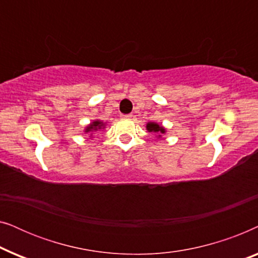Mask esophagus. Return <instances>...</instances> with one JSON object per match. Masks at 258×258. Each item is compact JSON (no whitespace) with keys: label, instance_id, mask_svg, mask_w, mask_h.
<instances>
[{"label":"esophagus","instance_id":"esophagus-1","mask_svg":"<svg viewBox=\"0 0 258 258\" xmlns=\"http://www.w3.org/2000/svg\"><path fill=\"white\" fill-rule=\"evenodd\" d=\"M132 117H133L132 114H129V115H122V118H125V119H130Z\"/></svg>","mask_w":258,"mask_h":258}]
</instances>
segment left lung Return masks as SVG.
Instances as JSON below:
<instances>
[{
	"label": "left lung",
	"instance_id": "8db88e82",
	"mask_svg": "<svg viewBox=\"0 0 258 258\" xmlns=\"http://www.w3.org/2000/svg\"><path fill=\"white\" fill-rule=\"evenodd\" d=\"M147 130L149 133H155V134H158V137H161V134H165V129L163 126L157 124V123L155 122H149L147 124Z\"/></svg>",
	"mask_w": 258,
	"mask_h": 258
}]
</instances>
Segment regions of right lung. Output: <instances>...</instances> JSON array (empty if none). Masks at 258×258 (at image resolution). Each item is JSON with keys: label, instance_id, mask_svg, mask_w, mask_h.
Here are the masks:
<instances>
[{"label": "right lung", "instance_id": "right-lung-1", "mask_svg": "<svg viewBox=\"0 0 258 258\" xmlns=\"http://www.w3.org/2000/svg\"><path fill=\"white\" fill-rule=\"evenodd\" d=\"M102 128H104V123L98 121V119H96V121L91 122L89 125L87 126L86 130H84V133H91V132H97V130H100Z\"/></svg>", "mask_w": 258, "mask_h": 258}]
</instances>
